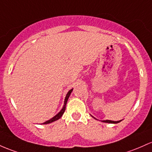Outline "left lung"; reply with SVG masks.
Returning a JSON list of instances; mask_svg holds the SVG:
<instances>
[{
  "label": "left lung",
  "mask_w": 152,
  "mask_h": 152,
  "mask_svg": "<svg viewBox=\"0 0 152 152\" xmlns=\"http://www.w3.org/2000/svg\"><path fill=\"white\" fill-rule=\"evenodd\" d=\"M91 117H92V118H94V119H96V120H97L96 119V118H95L94 117H93L92 115H91ZM102 122H103V123H120L121 122V121H122V120H121V121H110V120H105V121H101Z\"/></svg>",
  "instance_id": "1"
}]
</instances>
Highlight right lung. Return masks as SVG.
<instances>
[{
    "instance_id": "right-lung-1",
    "label": "right lung",
    "mask_w": 152,
    "mask_h": 152,
    "mask_svg": "<svg viewBox=\"0 0 152 152\" xmlns=\"http://www.w3.org/2000/svg\"><path fill=\"white\" fill-rule=\"evenodd\" d=\"M72 91H73V89H71V90H69V91H68V92L67 93V94H66V98H65L64 104H63V108H62V109H61V110L60 111L59 113H58V114L56 115H55L54 117H53V118H52L51 119H50V120H48V121H47L46 122L43 123L42 124H49V123H53V122H54V121H58V119H60V118H61V117H62V115H63V113H64L65 110H66V103H67V101H68V98H69V96H70V94H71V92H72Z\"/></svg>"
}]
</instances>
